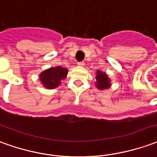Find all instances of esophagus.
<instances>
[{
    "label": "esophagus",
    "instance_id": "obj_1",
    "mask_svg": "<svg viewBox=\"0 0 157 157\" xmlns=\"http://www.w3.org/2000/svg\"><path fill=\"white\" fill-rule=\"evenodd\" d=\"M77 64H78L79 66H84V64H85V63H84V62H83V61H82V62H78V63H77Z\"/></svg>",
    "mask_w": 157,
    "mask_h": 157
}]
</instances>
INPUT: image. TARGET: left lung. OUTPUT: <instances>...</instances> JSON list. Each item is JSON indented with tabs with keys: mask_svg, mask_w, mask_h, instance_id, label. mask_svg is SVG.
Here are the masks:
<instances>
[{
	"mask_svg": "<svg viewBox=\"0 0 157 157\" xmlns=\"http://www.w3.org/2000/svg\"><path fill=\"white\" fill-rule=\"evenodd\" d=\"M96 80H97V87L98 89H106L109 88L110 84H109V80L107 75L105 73H103L101 71H97V75H96Z\"/></svg>",
	"mask_w": 157,
	"mask_h": 157,
	"instance_id": "8db88e82",
	"label": "left lung"
}]
</instances>
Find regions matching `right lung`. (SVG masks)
<instances>
[{"label": "right lung", "instance_id": "obj_1", "mask_svg": "<svg viewBox=\"0 0 157 157\" xmlns=\"http://www.w3.org/2000/svg\"><path fill=\"white\" fill-rule=\"evenodd\" d=\"M67 74V69L58 66L55 68H50L43 71L40 74V79L44 86L49 89H52L59 86L61 83V80L65 78Z\"/></svg>", "mask_w": 157, "mask_h": 157}]
</instances>
